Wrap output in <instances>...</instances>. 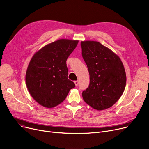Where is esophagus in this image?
I'll use <instances>...</instances> for the list:
<instances>
[{"label": "esophagus", "mask_w": 149, "mask_h": 149, "mask_svg": "<svg viewBox=\"0 0 149 149\" xmlns=\"http://www.w3.org/2000/svg\"><path fill=\"white\" fill-rule=\"evenodd\" d=\"M74 83H75V86H77L78 85V83H79V81H78V80L75 81H74Z\"/></svg>", "instance_id": "34e87169"}]
</instances>
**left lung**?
<instances>
[{"instance_id":"left-lung-1","label":"left lung","mask_w":149,"mask_h":149,"mask_svg":"<svg viewBox=\"0 0 149 149\" xmlns=\"http://www.w3.org/2000/svg\"><path fill=\"white\" fill-rule=\"evenodd\" d=\"M82 56L90 75V84L82 96L97 110L112 107L122 95L126 75L120 58L111 49L93 41L81 42Z\"/></svg>"}]
</instances>
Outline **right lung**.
Masks as SVG:
<instances>
[{"label":"right lung","mask_w":149,"mask_h":149,"mask_svg":"<svg viewBox=\"0 0 149 149\" xmlns=\"http://www.w3.org/2000/svg\"><path fill=\"white\" fill-rule=\"evenodd\" d=\"M79 41L61 39L37 51L30 61L26 83L39 105L52 108L61 104L75 84L68 79L66 60Z\"/></svg>","instance_id":"add662e5"}]
</instances>
